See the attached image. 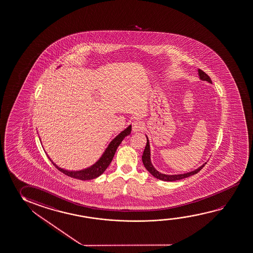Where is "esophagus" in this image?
<instances>
[{
  "label": "esophagus",
  "instance_id": "1",
  "mask_svg": "<svg viewBox=\"0 0 253 253\" xmlns=\"http://www.w3.org/2000/svg\"><path fill=\"white\" fill-rule=\"evenodd\" d=\"M143 127H144V125H143L142 121L136 120V121H134L132 122V131L139 132L140 130H142Z\"/></svg>",
  "mask_w": 253,
  "mask_h": 253
}]
</instances>
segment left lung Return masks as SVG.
<instances>
[{"label":"left lung","instance_id":"obj_1","mask_svg":"<svg viewBox=\"0 0 253 253\" xmlns=\"http://www.w3.org/2000/svg\"><path fill=\"white\" fill-rule=\"evenodd\" d=\"M198 74H199V77L201 81H207L209 84H212V81L210 79V77L201 69H198ZM147 137V144L145 147L144 151H143V155H142V163L144 165L145 168L147 169V170L149 171L152 176H155L157 179H160L163 181H169V182H172V181L180 180L185 177H188L190 176H193L194 174L199 172L201 170V169L204 167L205 165L207 163H205L203 165H201V167L194 169L193 171H190V172L184 173V174H175V175H167V174H164V173H161L157 170V169H155V167L153 166L152 163H151V159H150V146H149V140L148 136Z\"/></svg>","mask_w":253,"mask_h":253}]
</instances>
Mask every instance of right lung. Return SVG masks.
I'll list each match as a JSON object with an SVG mask.
<instances>
[{
	"mask_svg": "<svg viewBox=\"0 0 253 253\" xmlns=\"http://www.w3.org/2000/svg\"><path fill=\"white\" fill-rule=\"evenodd\" d=\"M131 130H132V126L130 125L126 128L123 130L121 133H119L114 139H113L108 147L104 150V154L102 155V157L96 161L94 165H91L88 168L84 169H81V170H68V169H64L60 168L58 165H55L52 162L50 157L49 159L52 161V165H54L60 172L64 173L65 175L68 176H71L73 178H77V179H80V180H90V179H94L97 176H100L104 170L107 169L111 162L113 161V157L115 155L118 147L120 146L121 141L124 140L126 136L129 135L131 133Z\"/></svg>",
	"mask_w": 253,
	"mask_h": 253,
	"instance_id": "add662e5",
	"label": "right lung"
}]
</instances>
